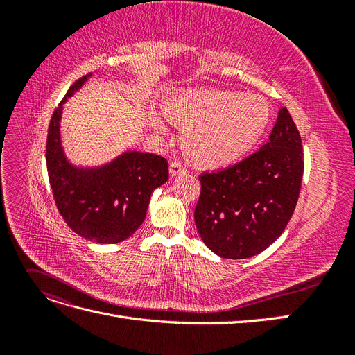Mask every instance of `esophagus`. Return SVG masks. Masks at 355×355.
Instances as JSON below:
<instances>
[{
    "label": "esophagus",
    "mask_w": 355,
    "mask_h": 355,
    "mask_svg": "<svg viewBox=\"0 0 355 355\" xmlns=\"http://www.w3.org/2000/svg\"><path fill=\"white\" fill-rule=\"evenodd\" d=\"M168 171H170V176H179V175H185L187 168L182 166L179 161H171Z\"/></svg>",
    "instance_id": "obj_1"
}]
</instances>
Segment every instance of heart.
<instances>
[{
  "label": "heart",
  "mask_w": 355,
  "mask_h": 355,
  "mask_svg": "<svg viewBox=\"0 0 355 355\" xmlns=\"http://www.w3.org/2000/svg\"><path fill=\"white\" fill-rule=\"evenodd\" d=\"M166 114L185 128L182 136L185 154L202 168L239 163L271 123V106L262 96L219 89L176 92L168 96ZM154 125L163 128L157 118Z\"/></svg>",
  "instance_id": "1"
}]
</instances>
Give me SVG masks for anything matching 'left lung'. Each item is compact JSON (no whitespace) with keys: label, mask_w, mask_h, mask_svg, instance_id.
<instances>
[{"label":"left lung","mask_w":355,"mask_h":355,"mask_svg":"<svg viewBox=\"0 0 355 355\" xmlns=\"http://www.w3.org/2000/svg\"><path fill=\"white\" fill-rule=\"evenodd\" d=\"M302 157V139L282 108L259 151L232 167L202 173L194 219L204 244L225 259H245L270 247L295 211Z\"/></svg>","instance_id":"obj_1"}]
</instances>
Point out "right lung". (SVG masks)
Segmentation results:
<instances>
[{"instance_id": "right-lung-1", "label": "right lung", "mask_w": 355, "mask_h": 355, "mask_svg": "<svg viewBox=\"0 0 355 355\" xmlns=\"http://www.w3.org/2000/svg\"><path fill=\"white\" fill-rule=\"evenodd\" d=\"M92 77L75 81L51 115L46 161L56 206L68 227L80 237L115 244L130 237L145 220L155 188L168 179L167 159L161 155L127 151L99 167L69 163L60 141L63 103Z\"/></svg>"}]
</instances>
